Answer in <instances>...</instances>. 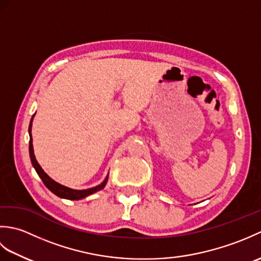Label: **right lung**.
<instances>
[{
  "label": "right lung",
  "mask_w": 261,
  "mask_h": 261,
  "mask_svg": "<svg viewBox=\"0 0 261 261\" xmlns=\"http://www.w3.org/2000/svg\"><path fill=\"white\" fill-rule=\"evenodd\" d=\"M31 125H32V120L30 122V125H29V135H30V141H29V152H30V159H31V163L32 166L35 167L37 174L40 177L41 180L43 181V184L46 185V187L48 190H50L55 195H57L59 197H63V198H67V199H82L84 198L88 195H91V194L95 193L97 191H101L102 188H104V186L107 185V181H108V177L104 179V181L102 182L101 185L95 186L93 188H88V190H83V191H76V190H71V188H68L66 186H63L58 184L55 180H53L50 177H49L45 171L42 170V168L40 167V165L38 164V162L36 160L35 157V153H33V146H32V138H31Z\"/></svg>",
  "instance_id": "right-lung-1"
}]
</instances>
